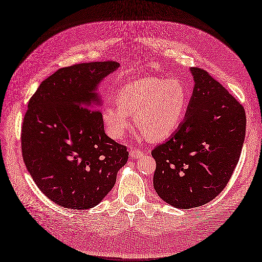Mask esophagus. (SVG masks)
<instances>
[{"label": "esophagus", "mask_w": 262, "mask_h": 262, "mask_svg": "<svg viewBox=\"0 0 262 262\" xmlns=\"http://www.w3.org/2000/svg\"><path fill=\"white\" fill-rule=\"evenodd\" d=\"M129 156L132 159H137V158H141L143 156V151L139 150V149H133L129 151Z\"/></svg>", "instance_id": "obj_1"}]
</instances>
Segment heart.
<instances>
[{
    "label": "heart",
    "mask_w": 262,
    "mask_h": 262,
    "mask_svg": "<svg viewBox=\"0 0 262 262\" xmlns=\"http://www.w3.org/2000/svg\"><path fill=\"white\" fill-rule=\"evenodd\" d=\"M116 97L119 103H105L101 111L106 134L116 140L132 127L130 115L147 139L169 137L185 116L189 100L188 90L180 81L156 76L126 84Z\"/></svg>",
    "instance_id": "b5f03b06"
}]
</instances>
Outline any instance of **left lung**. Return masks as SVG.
I'll return each instance as SVG.
<instances>
[{
    "label": "left lung",
    "mask_w": 262,
    "mask_h": 262,
    "mask_svg": "<svg viewBox=\"0 0 262 262\" xmlns=\"http://www.w3.org/2000/svg\"><path fill=\"white\" fill-rule=\"evenodd\" d=\"M195 85L186 119L153 149V187L170 205L189 209L218 196L238 163L245 139V110L206 70L192 67Z\"/></svg>",
    "instance_id": "left-lung-1"
}]
</instances>
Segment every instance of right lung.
Instances as JSON below:
<instances>
[{"label":"right lung","mask_w":262,"mask_h":262,"mask_svg":"<svg viewBox=\"0 0 262 262\" xmlns=\"http://www.w3.org/2000/svg\"><path fill=\"white\" fill-rule=\"evenodd\" d=\"M116 61L77 63L48 76L29 100L21 152L35 185L66 208L94 207L113 188L127 148L104 133L94 90Z\"/></svg>","instance_id":"add662e5"}]
</instances>
